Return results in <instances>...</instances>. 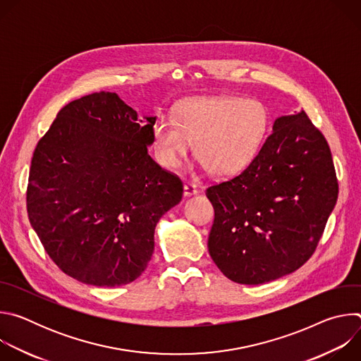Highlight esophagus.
Returning a JSON list of instances; mask_svg holds the SVG:
<instances>
[{
	"label": "esophagus",
	"instance_id": "esophagus-1",
	"mask_svg": "<svg viewBox=\"0 0 361 361\" xmlns=\"http://www.w3.org/2000/svg\"><path fill=\"white\" fill-rule=\"evenodd\" d=\"M197 185L192 184V183H187L184 184V194L185 195H192V194H197Z\"/></svg>",
	"mask_w": 361,
	"mask_h": 361
}]
</instances>
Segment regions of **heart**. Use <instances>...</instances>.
<instances>
[{"label": "heart", "mask_w": 361, "mask_h": 361, "mask_svg": "<svg viewBox=\"0 0 361 361\" xmlns=\"http://www.w3.org/2000/svg\"><path fill=\"white\" fill-rule=\"evenodd\" d=\"M269 131V114L260 101L231 95L183 102L177 117L163 114L152 127L157 156L177 167L194 142L195 159L214 176L244 170L260 151Z\"/></svg>", "instance_id": "b5f03b06"}]
</instances>
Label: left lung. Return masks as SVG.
Returning <instances> with one entry per match:
<instances>
[{
    "mask_svg": "<svg viewBox=\"0 0 361 361\" xmlns=\"http://www.w3.org/2000/svg\"><path fill=\"white\" fill-rule=\"evenodd\" d=\"M214 207L209 252L234 283L263 284L316 251L338 183L330 147L301 111L274 121L254 160L205 191Z\"/></svg>",
    "mask_w": 361,
    "mask_h": 361,
    "instance_id": "1",
    "label": "left lung"
}]
</instances>
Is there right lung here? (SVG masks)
I'll list each match as a JSON object with an SVG mask.
<instances>
[{
	"label": "right lung",
	"instance_id": "right-lung-1",
	"mask_svg": "<svg viewBox=\"0 0 361 361\" xmlns=\"http://www.w3.org/2000/svg\"><path fill=\"white\" fill-rule=\"evenodd\" d=\"M156 120L101 91L63 107L38 141L28 219L67 276L116 287L148 266L154 230L183 197L181 180L148 156Z\"/></svg>",
	"mask_w": 361,
	"mask_h": 361
}]
</instances>
